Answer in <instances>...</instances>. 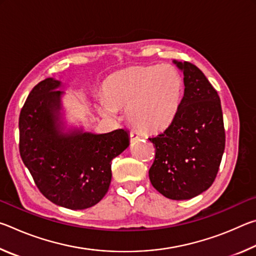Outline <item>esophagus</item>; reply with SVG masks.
I'll list each match as a JSON object with an SVG mask.
<instances>
[{
  "label": "esophagus",
  "mask_w": 256,
  "mask_h": 256,
  "mask_svg": "<svg viewBox=\"0 0 256 256\" xmlns=\"http://www.w3.org/2000/svg\"><path fill=\"white\" fill-rule=\"evenodd\" d=\"M141 138V136L138 132H136V131L130 132V138H131L132 142L136 141V140H138V138Z\"/></svg>",
  "instance_id": "obj_1"
}]
</instances>
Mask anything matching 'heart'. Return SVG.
<instances>
[{
    "instance_id": "obj_1",
    "label": "heart",
    "mask_w": 256,
    "mask_h": 256,
    "mask_svg": "<svg viewBox=\"0 0 256 256\" xmlns=\"http://www.w3.org/2000/svg\"><path fill=\"white\" fill-rule=\"evenodd\" d=\"M182 94L183 78L175 66H136L110 78L99 110L104 115L115 116L118 108L128 107L130 123L144 131L157 132L175 118Z\"/></svg>"
}]
</instances>
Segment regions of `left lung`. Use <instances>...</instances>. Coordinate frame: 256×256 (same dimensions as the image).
<instances>
[{
  "mask_svg": "<svg viewBox=\"0 0 256 256\" xmlns=\"http://www.w3.org/2000/svg\"><path fill=\"white\" fill-rule=\"evenodd\" d=\"M172 62L184 74V96L170 126L149 138L156 146L149 178L164 196L188 200L214 182L226 136L216 89L194 64Z\"/></svg>",
  "mask_w": 256,
  "mask_h": 256,
  "instance_id": "left-lung-1",
  "label": "left lung"
}]
</instances>
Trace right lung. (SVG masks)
Listing matches in <instances>:
<instances>
[{
	"label": "right lung",
	"instance_id": "1",
	"mask_svg": "<svg viewBox=\"0 0 256 256\" xmlns=\"http://www.w3.org/2000/svg\"><path fill=\"white\" fill-rule=\"evenodd\" d=\"M60 81L42 80L30 92L19 118V150L42 196L56 206L84 210L102 200L112 180V160L130 144L123 128L110 133L66 128Z\"/></svg>",
	"mask_w": 256,
	"mask_h": 256
}]
</instances>
